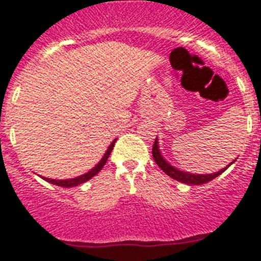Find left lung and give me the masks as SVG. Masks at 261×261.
I'll use <instances>...</instances> for the list:
<instances>
[{"label":"left lung","instance_id":"left-lung-1","mask_svg":"<svg viewBox=\"0 0 261 261\" xmlns=\"http://www.w3.org/2000/svg\"><path fill=\"white\" fill-rule=\"evenodd\" d=\"M156 140H158V138H155V141H154V145H153V158H154V161H155V163L159 166V167H161V170H162L166 175H168V176L172 177V179H175V180L181 181V183H184V184L200 186V184L208 183V181L213 180L214 177H217L218 175L222 174L225 170H227V167H229L231 163H234V162H231L229 166H227V167L222 168L221 171L214 172V174L201 175V174H191V172L180 171V170H177V168H175L174 166L170 165V163H168L167 161L163 158L162 154H161V150H159L158 141H156Z\"/></svg>","mask_w":261,"mask_h":261}]
</instances>
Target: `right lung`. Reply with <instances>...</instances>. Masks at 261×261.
<instances>
[{"label":"right lung","mask_w":261,"mask_h":261,"mask_svg":"<svg viewBox=\"0 0 261 261\" xmlns=\"http://www.w3.org/2000/svg\"><path fill=\"white\" fill-rule=\"evenodd\" d=\"M115 142H116V140H114V141L111 142V145H110V146H108L107 151H106V153H105V155H103V158L100 159V161H99L98 165H96L95 167L91 168V170H90L89 172H86V174L81 175V176H77V177H73V179H66V180H57V179H48V177H43V176H41V177H43L44 180L49 181L50 184H56V186H59V187H65V188H69V187L80 186V184H82V183H85V181L90 180L91 177L95 176V175L98 174V172L100 171V170H102L103 166H105L106 162H107V159H108V156H110L111 151H112V149H114Z\"/></svg>","instance_id":"1"}]
</instances>
